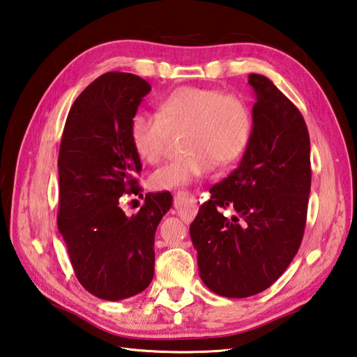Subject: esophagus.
I'll return each instance as SVG.
<instances>
[{
    "label": "esophagus",
    "mask_w": 357,
    "mask_h": 357,
    "mask_svg": "<svg viewBox=\"0 0 357 357\" xmlns=\"http://www.w3.org/2000/svg\"><path fill=\"white\" fill-rule=\"evenodd\" d=\"M174 208H176L178 217L189 223L197 215V200L188 192H177L174 195Z\"/></svg>",
    "instance_id": "34e87169"
}]
</instances>
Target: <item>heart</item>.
I'll return each mask as SVG.
<instances>
[{"instance_id":"1","label":"heart","mask_w":357,"mask_h":357,"mask_svg":"<svg viewBox=\"0 0 357 357\" xmlns=\"http://www.w3.org/2000/svg\"><path fill=\"white\" fill-rule=\"evenodd\" d=\"M158 116L132 114L128 134L142 160L155 165L165 155L166 132L185 128L181 148L186 151L151 176L154 189H174L203 176L213 165L235 162L249 144L252 114L236 94L200 86H180L158 102Z\"/></svg>"}]
</instances>
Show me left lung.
Segmentation results:
<instances>
[{
  "instance_id": "8db88e82",
  "label": "left lung",
  "mask_w": 357,
  "mask_h": 357,
  "mask_svg": "<svg viewBox=\"0 0 357 357\" xmlns=\"http://www.w3.org/2000/svg\"><path fill=\"white\" fill-rule=\"evenodd\" d=\"M249 84L257 102L248 148L189 226L202 281L226 298L257 295L286 272L303 241L312 185L303 114L271 79L252 73ZM227 207L237 215L225 218Z\"/></svg>"
}]
</instances>
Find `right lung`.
<instances>
[{"instance_id": "1", "label": "right lung", "mask_w": 357, "mask_h": 357, "mask_svg": "<svg viewBox=\"0 0 357 357\" xmlns=\"http://www.w3.org/2000/svg\"><path fill=\"white\" fill-rule=\"evenodd\" d=\"M149 91L145 79L108 71L79 94L62 132L58 229L77 281L105 301L134 296L151 284L154 234L172 204L169 192H157L145 195L136 215L121 208L123 194L142 191L128 126Z\"/></svg>"}]
</instances>
